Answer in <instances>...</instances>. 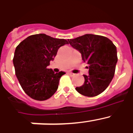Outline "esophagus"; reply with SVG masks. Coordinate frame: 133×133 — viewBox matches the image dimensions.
<instances>
[{
	"label": "esophagus",
	"mask_w": 133,
	"mask_h": 133,
	"mask_svg": "<svg viewBox=\"0 0 133 133\" xmlns=\"http://www.w3.org/2000/svg\"><path fill=\"white\" fill-rule=\"evenodd\" d=\"M68 75H69V76H70V77H74V76H75V74L72 73V72H68Z\"/></svg>",
	"instance_id": "34e87169"
}]
</instances>
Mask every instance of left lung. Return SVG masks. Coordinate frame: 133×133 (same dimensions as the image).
Returning a JSON list of instances; mask_svg holds the SVG:
<instances>
[{
    "label": "left lung",
    "instance_id": "left-lung-1",
    "mask_svg": "<svg viewBox=\"0 0 133 133\" xmlns=\"http://www.w3.org/2000/svg\"><path fill=\"white\" fill-rule=\"evenodd\" d=\"M74 49L81 54L82 59L89 64V75H84V83L76 90L86 97H95L102 93L115 75L117 58V48L108 38L87 34L68 40Z\"/></svg>",
    "mask_w": 133,
    "mask_h": 133
}]
</instances>
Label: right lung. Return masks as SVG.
<instances>
[{
	"mask_svg": "<svg viewBox=\"0 0 133 133\" xmlns=\"http://www.w3.org/2000/svg\"><path fill=\"white\" fill-rule=\"evenodd\" d=\"M69 44L65 39L45 34L28 36L16 46L13 58L16 76L21 87L30 98L45 101L55 93L59 80L65 72L55 73L47 69L58 49Z\"/></svg>",
	"mask_w": 133,
	"mask_h": 133,
	"instance_id": "obj_1",
	"label": "right lung"
}]
</instances>
